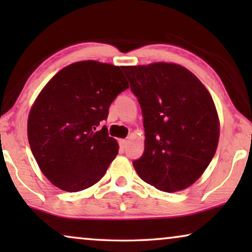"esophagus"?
Wrapping results in <instances>:
<instances>
[{"instance_id":"esophagus-1","label":"esophagus","mask_w":252,"mask_h":252,"mask_svg":"<svg viewBox=\"0 0 252 252\" xmlns=\"http://www.w3.org/2000/svg\"><path fill=\"white\" fill-rule=\"evenodd\" d=\"M119 143H120V147H122V148H126L127 147V143H128V141L124 139V140H120Z\"/></svg>"}]
</instances>
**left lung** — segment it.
I'll return each mask as SVG.
<instances>
[{
	"mask_svg": "<svg viewBox=\"0 0 252 252\" xmlns=\"http://www.w3.org/2000/svg\"><path fill=\"white\" fill-rule=\"evenodd\" d=\"M142 110L144 151L133 161L139 177L161 191L189 187L215 156L219 120L201 81L177 64L123 66Z\"/></svg>",
	"mask_w": 252,
	"mask_h": 252,
	"instance_id": "8db88e82",
	"label": "left lung"
}]
</instances>
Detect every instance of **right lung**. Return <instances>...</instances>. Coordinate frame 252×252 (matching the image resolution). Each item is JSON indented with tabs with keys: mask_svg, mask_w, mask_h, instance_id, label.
Here are the masks:
<instances>
[{
	"mask_svg": "<svg viewBox=\"0 0 252 252\" xmlns=\"http://www.w3.org/2000/svg\"><path fill=\"white\" fill-rule=\"evenodd\" d=\"M128 87L122 67L94 61L68 65L48 82L31 109L27 135L51 184L74 192L101 180L118 143L105 126H98Z\"/></svg>",
	"mask_w": 252,
	"mask_h": 252,
	"instance_id": "add662e5",
	"label": "right lung"
}]
</instances>
